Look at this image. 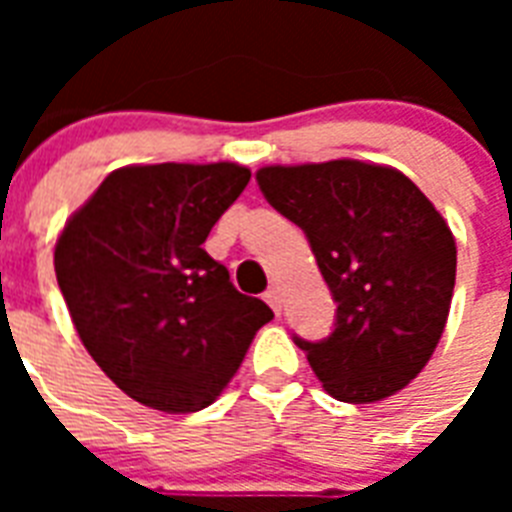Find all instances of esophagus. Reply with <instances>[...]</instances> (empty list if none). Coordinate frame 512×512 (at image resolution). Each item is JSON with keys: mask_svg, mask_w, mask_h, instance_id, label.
Returning <instances> with one entry per match:
<instances>
[{"mask_svg": "<svg viewBox=\"0 0 512 512\" xmlns=\"http://www.w3.org/2000/svg\"><path fill=\"white\" fill-rule=\"evenodd\" d=\"M265 303L271 305V308L276 313H281V292H279V287H268V292H265Z\"/></svg>", "mask_w": 512, "mask_h": 512, "instance_id": "1", "label": "esophagus"}]
</instances>
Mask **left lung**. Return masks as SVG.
<instances>
[{
    "label": "left lung",
    "instance_id": "left-lung-1",
    "mask_svg": "<svg viewBox=\"0 0 512 512\" xmlns=\"http://www.w3.org/2000/svg\"><path fill=\"white\" fill-rule=\"evenodd\" d=\"M257 185L303 228L337 303L319 342L295 337L324 390L345 404L393 396L444 335L457 247L430 199L393 167L335 159L263 167Z\"/></svg>",
    "mask_w": 512,
    "mask_h": 512
}]
</instances>
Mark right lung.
<instances>
[{"label": "right lung", "mask_w": 512, "mask_h": 512, "mask_svg": "<svg viewBox=\"0 0 512 512\" xmlns=\"http://www.w3.org/2000/svg\"><path fill=\"white\" fill-rule=\"evenodd\" d=\"M249 177L231 162L122 167L55 244L58 287L84 348L151 409L212 404L273 319L201 247Z\"/></svg>", "instance_id": "add662e5"}]
</instances>
